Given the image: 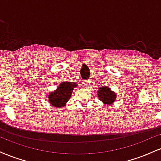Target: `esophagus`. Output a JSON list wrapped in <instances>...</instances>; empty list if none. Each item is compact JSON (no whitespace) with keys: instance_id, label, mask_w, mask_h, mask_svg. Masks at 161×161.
<instances>
[{"instance_id":"1","label":"esophagus","mask_w":161,"mask_h":161,"mask_svg":"<svg viewBox=\"0 0 161 161\" xmlns=\"http://www.w3.org/2000/svg\"><path fill=\"white\" fill-rule=\"evenodd\" d=\"M83 85H84L85 87H88L90 86V81H88V80L84 81V82H83Z\"/></svg>"}]
</instances>
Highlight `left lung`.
<instances>
[{
    "mask_svg": "<svg viewBox=\"0 0 161 161\" xmlns=\"http://www.w3.org/2000/svg\"><path fill=\"white\" fill-rule=\"evenodd\" d=\"M98 97L104 104H109L114 103L116 100V95L114 92L110 91L108 87H101L98 91Z\"/></svg>",
    "mask_w": 161,
    "mask_h": 161,
    "instance_id": "8db88e82",
    "label": "left lung"
}]
</instances>
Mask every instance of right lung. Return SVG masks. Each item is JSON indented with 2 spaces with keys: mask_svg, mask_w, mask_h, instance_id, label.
<instances>
[{
  "mask_svg": "<svg viewBox=\"0 0 161 161\" xmlns=\"http://www.w3.org/2000/svg\"><path fill=\"white\" fill-rule=\"evenodd\" d=\"M77 85L73 82H62L56 91L49 95L50 103L53 107L62 108L70 98L72 92Z\"/></svg>",
  "mask_w": 161,
  "mask_h": 161,
  "instance_id": "add662e5",
  "label": "right lung"
}]
</instances>
